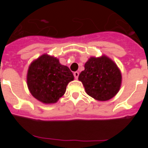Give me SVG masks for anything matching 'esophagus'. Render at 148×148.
<instances>
[{
    "mask_svg": "<svg viewBox=\"0 0 148 148\" xmlns=\"http://www.w3.org/2000/svg\"><path fill=\"white\" fill-rule=\"evenodd\" d=\"M73 75H74V77H75V78H78V75H79V73L78 72H74L73 73Z\"/></svg>",
    "mask_w": 148,
    "mask_h": 148,
    "instance_id": "1",
    "label": "esophagus"
}]
</instances>
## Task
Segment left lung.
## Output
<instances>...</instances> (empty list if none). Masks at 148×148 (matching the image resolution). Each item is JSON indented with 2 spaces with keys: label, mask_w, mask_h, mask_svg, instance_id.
<instances>
[{
  "label": "left lung",
  "mask_w": 148,
  "mask_h": 148,
  "mask_svg": "<svg viewBox=\"0 0 148 148\" xmlns=\"http://www.w3.org/2000/svg\"><path fill=\"white\" fill-rule=\"evenodd\" d=\"M78 80L90 96L98 101H108L119 92L121 74L116 63L107 56L91 57L85 63Z\"/></svg>",
  "instance_id": "1"
}]
</instances>
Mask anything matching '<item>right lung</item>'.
<instances>
[{
    "label": "right lung",
    "mask_w": 148,
    "mask_h": 148,
    "mask_svg": "<svg viewBox=\"0 0 148 148\" xmlns=\"http://www.w3.org/2000/svg\"><path fill=\"white\" fill-rule=\"evenodd\" d=\"M74 76L69 67L58 58L44 54L31 63L27 72L29 90L34 98L44 104H53L62 97L68 83Z\"/></svg>",
    "instance_id": "1"
}]
</instances>
